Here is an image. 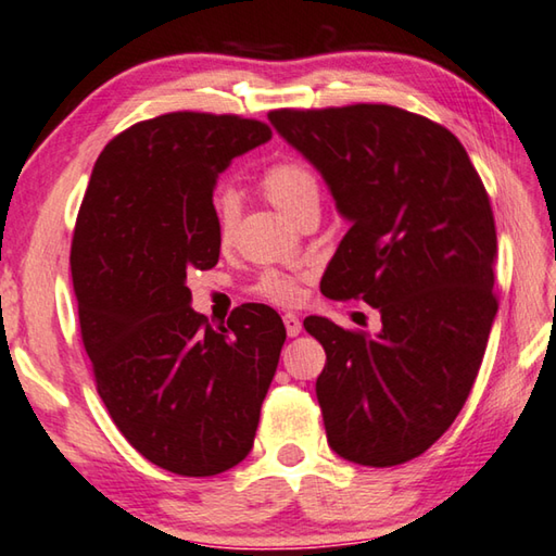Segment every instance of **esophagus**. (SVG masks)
Segmentation results:
<instances>
[{
  "instance_id": "obj_1",
  "label": "esophagus",
  "mask_w": 556,
  "mask_h": 556,
  "mask_svg": "<svg viewBox=\"0 0 556 556\" xmlns=\"http://www.w3.org/2000/svg\"><path fill=\"white\" fill-rule=\"evenodd\" d=\"M285 328H287V336L289 338H296L301 332V320L294 313H285Z\"/></svg>"
}]
</instances>
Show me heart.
<instances>
[{"label": "heart", "instance_id": "1", "mask_svg": "<svg viewBox=\"0 0 556 556\" xmlns=\"http://www.w3.org/2000/svg\"><path fill=\"white\" fill-rule=\"evenodd\" d=\"M260 187L265 197L275 204L281 214H287L291 220H299L301 214L308 208H318L320 204V179L308 163L299 157H281L271 163L260 177ZM214 216L218 238L228 243L236 228L238 201L230 191H220L214 201ZM301 281L304 275H289V271L269 269L260 277L255 291L279 306H291L301 299Z\"/></svg>", "mask_w": 556, "mask_h": 556}]
</instances>
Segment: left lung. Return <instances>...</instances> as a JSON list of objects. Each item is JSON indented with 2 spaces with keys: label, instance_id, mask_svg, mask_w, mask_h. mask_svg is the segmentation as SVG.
<instances>
[{
  "label": "left lung",
  "instance_id": "left-lung-1",
  "mask_svg": "<svg viewBox=\"0 0 556 556\" xmlns=\"http://www.w3.org/2000/svg\"><path fill=\"white\" fill-rule=\"evenodd\" d=\"M269 121L350 220L323 294L381 313L377 336L304 320L328 357L316 381L328 445L396 467L442 438L479 375L498 311L489 194L457 136L399 106L277 109Z\"/></svg>",
  "mask_w": 556,
  "mask_h": 556
}]
</instances>
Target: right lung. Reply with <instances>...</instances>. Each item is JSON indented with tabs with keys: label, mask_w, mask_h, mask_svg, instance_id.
I'll return each mask as SVG.
<instances>
[{
	"label": "right lung",
	"mask_w": 556,
	"mask_h": 556,
	"mask_svg": "<svg viewBox=\"0 0 556 556\" xmlns=\"http://www.w3.org/2000/svg\"><path fill=\"white\" fill-rule=\"evenodd\" d=\"M269 138L233 114L140 121L102 150L77 214L70 269L97 391L130 445L179 477L248 457L287 340L262 304L211 328L187 287L218 262V175Z\"/></svg>",
	"instance_id": "right-lung-1"
}]
</instances>
